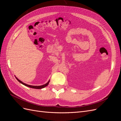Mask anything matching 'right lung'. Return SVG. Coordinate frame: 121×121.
<instances>
[{"instance_id": "right-lung-1", "label": "right lung", "mask_w": 121, "mask_h": 121, "mask_svg": "<svg viewBox=\"0 0 121 121\" xmlns=\"http://www.w3.org/2000/svg\"><path fill=\"white\" fill-rule=\"evenodd\" d=\"M16 79H17V80L18 81H19V82H20L21 83H22V84H23V85L26 86H28L29 87L32 88H34V89H42V88H44L45 87H46V86H47V85H48V84H49V81L46 84H44V85H41V86H32V85H28V84H25V83L22 82L21 81H20V80L18 79L17 78H16Z\"/></svg>"}]
</instances>
